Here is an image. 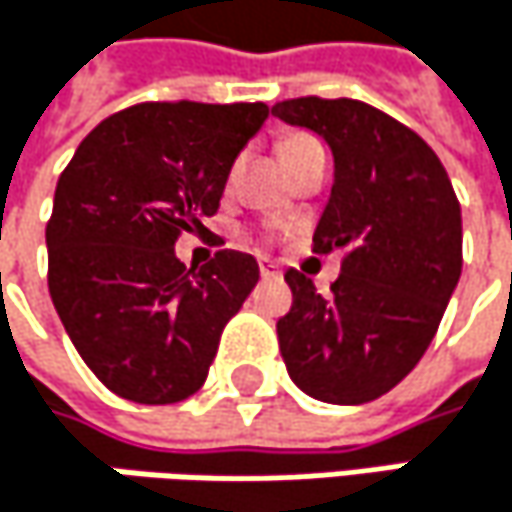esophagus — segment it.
I'll list each match as a JSON object with an SVG mask.
<instances>
[{"mask_svg": "<svg viewBox=\"0 0 512 512\" xmlns=\"http://www.w3.org/2000/svg\"><path fill=\"white\" fill-rule=\"evenodd\" d=\"M257 266H260V278H266V281H275V278H281V269H278L272 260H260Z\"/></svg>", "mask_w": 512, "mask_h": 512, "instance_id": "34e87169", "label": "esophagus"}]
</instances>
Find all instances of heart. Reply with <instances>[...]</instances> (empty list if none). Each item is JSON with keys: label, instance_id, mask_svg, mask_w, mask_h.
I'll return each instance as SVG.
<instances>
[{"label": "heart", "instance_id": "obj_1", "mask_svg": "<svg viewBox=\"0 0 512 512\" xmlns=\"http://www.w3.org/2000/svg\"><path fill=\"white\" fill-rule=\"evenodd\" d=\"M320 142L314 139V136H308V133H287V136H281V142H278V156L284 159V165H290L296 156H302L305 151H311V148H317Z\"/></svg>", "mask_w": 512, "mask_h": 512}]
</instances>
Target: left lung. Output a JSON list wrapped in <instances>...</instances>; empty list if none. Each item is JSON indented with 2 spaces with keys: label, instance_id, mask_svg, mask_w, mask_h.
Segmentation results:
<instances>
[{
  "label": "left lung",
  "instance_id": "8db88e82",
  "mask_svg": "<svg viewBox=\"0 0 512 512\" xmlns=\"http://www.w3.org/2000/svg\"><path fill=\"white\" fill-rule=\"evenodd\" d=\"M272 115L332 148L335 183L314 252H344L329 296L287 269L281 356L308 397L370 403L421 361L442 323L462 272L460 201L433 148L361 100L296 97Z\"/></svg>",
  "mask_w": 512,
  "mask_h": 512
}]
</instances>
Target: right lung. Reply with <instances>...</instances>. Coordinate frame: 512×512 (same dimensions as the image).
<instances>
[{"instance_id": "obj_1", "label": "right lung", "mask_w": 512, "mask_h": 512, "mask_svg": "<svg viewBox=\"0 0 512 512\" xmlns=\"http://www.w3.org/2000/svg\"><path fill=\"white\" fill-rule=\"evenodd\" d=\"M266 115V103H139L100 121L61 171L47 225L52 305L118 397L162 406L204 385L260 269L234 249L186 269L174 243L207 231Z\"/></svg>"}]
</instances>
